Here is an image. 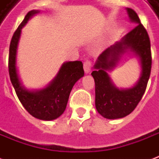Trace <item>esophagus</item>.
<instances>
[{
  "mask_svg": "<svg viewBox=\"0 0 159 159\" xmlns=\"http://www.w3.org/2000/svg\"><path fill=\"white\" fill-rule=\"evenodd\" d=\"M91 68H92V62L90 60H86L83 63V69L85 73H89Z\"/></svg>",
  "mask_w": 159,
  "mask_h": 159,
  "instance_id": "obj_1",
  "label": "esophagus"
}]
</instances>
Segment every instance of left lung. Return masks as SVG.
I'll use <instances>...</instances> for the list:
<instances>
[{
	"label": "left lung",
	"mask_w": 159,
	"mask_h": 159,
	"mask_svg": "<svg viewBox=\"0 0 159 159\" xmlns=\"http://www.w3.org/2000/svg\"><path fill=\"white\" fill-rule=\"evenodd\" d=\"M131 21L137 25L122 41L106 49L98 58L91 73L95 83V107L102 117L117 119L133 111L147 89L152 69L151 42L147 30L133 9L127 8ZM130 49L140 58L142 74L137 85L129 90H119L111 83L106 70L113 68L121 53Z\"/></svg>",
	"instance_id": "1"
}]
</instances>
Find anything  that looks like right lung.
Here are the masks:
<instances>
[{"label":"right lung","instance_id":"add662e5","mask_svg":"<svg viewBox=\"0 0 159 159\" xmlns=\"http://www.w3.org/2000/svg\"><path fill=\"white\" fill-rule=\"evenodd\" d=\"M39 11L32 10L26 14L13 33L9 47L8 70L10 80L17 96L25 110L34 117L50 121L62 115L66 108L70 93L74 84L84 75L82 61H70L65 63L59 70L55 79L51 84L39 91H28L25 89L19 82L16 69V54L21 34V29L29 19Z\"/></svg>","mask_w":159,"mask_h":159}]
</instances>
